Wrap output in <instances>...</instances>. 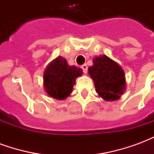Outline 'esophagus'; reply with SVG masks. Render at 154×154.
<instances>
[{
  "mask_svg": "<svg viewBox=\"0 0 154 154\" xmlns=\"http://www.w3.org/2000/svg\"><path fill=\"white\" fill-rule=\"evenodd\" d=\"M82 69L84 73H87V64H83L82 66Z\"/></svg>",
  "mask_w": 154,
  "mask_h": 154,
  "instance_id": "1",
  "label": "esophagus"
}]
</instances>
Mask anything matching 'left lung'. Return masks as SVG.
<instances>
[{"label": "left lung", "mask_w": 154, "mask_h": 154, "mask_svg": "<svg viewBox=\"0 0 154 154\" xmlns=\"http://www.w3.org/2000/svg\"><path fill=\"white\" fill-rule=\"evenodd\" d=\"M93 65L88 68L92 78L96 91L106 101L119 99L125 91V74L116 62L101 55L93 58Z\"/></svg>", "instance_id": "obj_1"}]
</instances>
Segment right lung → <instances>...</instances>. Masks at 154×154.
Listing matches in <instances>:
<instances>
[{
	"mask_svg": "<svg viewBox=\"0 0 154 154\" xmlns=\"http://www.w3.org/2000/svg\"><path fill=\"white\" fill-rule=\"evenodd\" d=\"M82 74V69L69 66L64 57H56L48 63L44 73L45 92L52 98L64 100L72 92L77 77Z\"/></svg>",
	"mask_w": 154,
	"mask_h": 154,
	"instance_id": "add662e5",
	"label": "right lung"
}]
</instances>
